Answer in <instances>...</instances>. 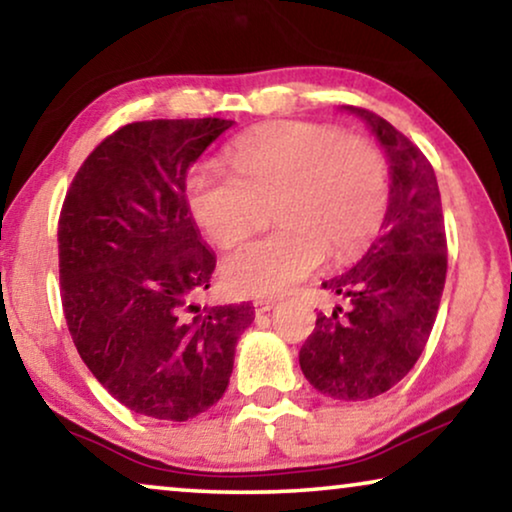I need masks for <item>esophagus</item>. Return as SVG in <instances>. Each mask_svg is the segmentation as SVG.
<instances>
[{
  "label": "esophagus",
  "mask_w": 512,
  "mask_h": 512,
  "mask_svg": "<svg viewBox=\"0 0 512 512\" xmlns=\"http://www.w3.org/2000/svg\"><path fill=\"white\" fill-rule=\"evenodd\" d=\"M275 305H277L275 300H270V298H268V300H265V298L254 300V312H256V314H265V312H270Z\"/></svg>",
  "instance_id": "esophagus-1"
}]
</instances>
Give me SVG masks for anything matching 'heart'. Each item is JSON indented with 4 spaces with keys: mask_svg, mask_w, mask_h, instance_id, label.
Returning a JSON list of instances; mask_svg holds the SVG:
<instances>
[{
    "mask_svg": "<svg viewBox=\"0 0 512 512\" xmlns=\"http://www.w3.org/2000/svg\"><path fill=\"white\" fill-rule=\"evenodd\" d=\"M230 170L198 165L188 172V212L221 249L240 244L275 200L277 230L223 261L235 296H282L326 256L349 261L380 233L391 200L389 163L361 135L310 121L268 123L228 146Z\"/></svg>",
    "mask_w": 512,
    "mask_h": 512,
    "instance_id": "b5f03b06",
    "label": "heart"
}]
</instances>
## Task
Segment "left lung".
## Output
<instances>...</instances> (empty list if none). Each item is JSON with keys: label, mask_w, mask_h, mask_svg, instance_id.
Here are the masks:
<instances>
[{"label": "left lung", "mask_w": 512, "mask_h": 512, "mask_svg": "<svg viewBox=\"0 0 512 512\" xmlns=\"http://www.w3.org/2000/svg\"><path fill=\"white\" fill-rule=\"evenodd\" d=\"M342 109L366 121L387 153L391 200L366 256L324 282L345 307L317 314L298 359L321 394L368 401L401 382L424 352L445 289L447 237L436 172L424 153L373 111Z\"/></svg>", "instance_id": "8db88e82"}]
</instances>
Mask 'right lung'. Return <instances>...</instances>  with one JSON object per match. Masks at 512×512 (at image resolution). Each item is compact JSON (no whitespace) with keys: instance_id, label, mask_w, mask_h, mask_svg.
Masks as SVG:
<instances>
[{"instance_id":"obj_1","label":"right lung","mask_w":512,"mask_h":512,"mask_svg":"<svg viewBox=\"0 0 512 512\" xmlns=\"http://www.w3.org/2000/svg\"><path fill=\"white\" fill-rule=\"evenodd\" d=\"M233 121L118 128L83 160L58 221L60 296L83 363L125 408L186 422L228 389L254 307L191 300L216 256L186 205V174Z\"/></svg>"}]
</instances>
